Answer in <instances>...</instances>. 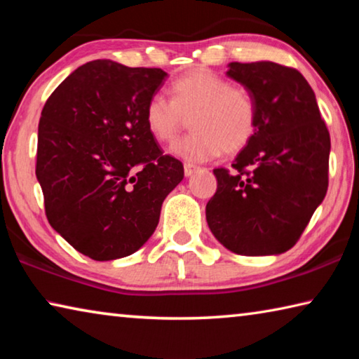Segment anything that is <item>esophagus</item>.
Segmentation results:
<instances>
[{
  "mask_svg": "<svg viewBox=\"0 0 359 359\" xmlns=\"http://www.w3.org/2000/svg\"><path fill=\"white\" fill-rule=\"evenodd\" d=\"M198 166H194V165H190V163H185L184 165V172H185V177H190V175H193L194 172L198 171Z\"/></svg>",
  "mask_w": 359,
  "mask_h": 359,
  "instance_id": "esophagus-1",
  "label": "esophagus"
}]
</instances>
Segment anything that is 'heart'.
<instances>
[{"mask_svg": "<svg viewBox=\"0 0 359 359\" xmlns=\"http://www.w3.org/2000/svg\"><path fill=\"white\" fill-rule=\"evenodd\" d=\"M172 100L150 96L144 121L151 136L171 142L191 115L193 133L175 142L171 151L187 161H208L222 154L247 147L258 128V107L245 88L231 85L209 69L187 72L169 85Z\"/></svg>", "mask_w": 359, "mask_h": 359, "instance_id": "1", "label": "heart"}]
</instances>
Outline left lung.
<instances>
[{"mask_svg": "<svg viewBox=\"0 0 359 359\" xmlns=\"http://www.w3.org/2000/svg\"><path fill=\"white\" fill-rule=\"evenodd\" d=\"M258 107V128L233 169H214L205 218L223 247L259 257L290 250L326 196L331 139L299 71L272 62L228 65Z\"/></svg>", "mask_w": 359, "mask_h": 359, "instance_id": "left-lung-1", "label": "left lung"}]
</instances>
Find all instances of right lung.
Returning a JSON list of instances; mask_svg holds the SVG:
<instances>
[{
	"instance_id": "1",
	"label": "right lung",
	"mask_w": 359,
	"mask_h": 359,
	"mask_svg": "<svg viewBox=\"0 0 359 359\" xmlns=\"http://www.w3.org/2000/svg\"><path fill=\"white\" fill-rule=\"evenodd\" d=\"M166 76L95 60L71 72L41 112L36 177L47 220L95 261L139 250L184 179L182 163L163 155L144 121Z\"/></svg>"
}]
</instances>
